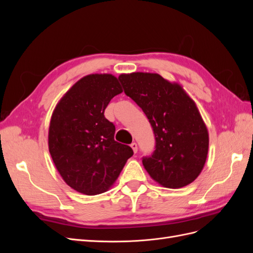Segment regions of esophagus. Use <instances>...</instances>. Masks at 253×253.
<instances>
[{
  "mask_svg": "<svg viewBox=\"0 0 253 253\" xmlns=\"http://www.w3.org/2000/svg\"><path fill=\"white\" fill-rule=\"evenodd\" d=\"M131 148L133 149L134 153H137V151H138V145H137L136 142H132V143H131Z\"/></svg>",
  "mask_w": 253,
  "mask_h": 253,
  "instance_id": "obj_1",
  "label": "esophagus"
}]
</instances>
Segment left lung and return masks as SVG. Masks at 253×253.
<instances>
[{"instance_id": "obj_1", "label": "left lung", "mask_w": 253, "mask_h": 253, "mask_svg": "<svg viewBox=\"0 0 253 253\" xmlns=\"http://www.w3.org/2000/svg\"><path fill=\"white\" fill-rule=\"evenodd\" d=\"M118 79L126 95L148 117L154 133L155 150L142 157L151 177L171 189L195 180L206 163L209 136L194 101L178 84L158 74L133 73Z\"/></svg>"}]
</instances>
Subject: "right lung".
I'll return each mask as SVG.
<instances>
[{"label":"right lung","mask_w":253,"mask_h":253,"mask_svg":"<svg viewBox=\"0 0 253 253\" xmlns=\"http://www.w3.org/2000/svg\"><path fill=\"white\" fill-rule=\"evenodd\" d=\"M122 93L112 75H88L61 99L49 126L48 148L64 181L86 195L105 192L117 179L131 147L114 139L115 126L104 117L111 99Z\"/></svg>","instance_id":"right-lung-1"}]
</instances>
